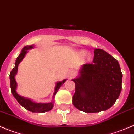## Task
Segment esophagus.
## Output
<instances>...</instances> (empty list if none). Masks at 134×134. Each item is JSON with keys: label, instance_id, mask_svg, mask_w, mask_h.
<instances>
[{"label": "esophagus", "instance_id": "34e87169", "mask_svg": "<svg viewBox=\"0 0 134 134\" xmlns=\"http://www.w3.org/2000/svg\"><path fill=\"white\" fill-rule=\"evenodd\" d=\"M75 71L73 69H71V70H70L69 72V77L71 79V78H73L74 77L75 75Z\"/></svg>", "mask_w": 134, "mask_h": 134}]
</instances>
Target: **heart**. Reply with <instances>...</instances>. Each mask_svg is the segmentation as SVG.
Returning a JSON list of instances; mask_svg holds the SVG:
<instances>
[{
	"label": "heart",
	"mask_w": 134,
	"mask_h": 134,
	"mask_svg": "<svg viewBox=\"0 0 134 134\" xmlns=\"http://www.w3.org/2000/svg\"><path fill=\"white\" fill-rule=\"evenodd\" d=\"M85 54H86V51H81L79 52V55L80 56H83Z\"/></svg>",
	"instance_id": "obj_1"
}]
</instances>
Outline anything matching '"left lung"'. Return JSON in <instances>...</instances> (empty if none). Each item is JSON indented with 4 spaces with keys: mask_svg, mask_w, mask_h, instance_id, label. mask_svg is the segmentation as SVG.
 <instances>
[{
    "mask_svg": "<svg viewBox=\"0 0 134 134\" xmlns=\"http://www.w3.org/2000/svg\"><path fill=\"white\" fill-rule=\"evenodd\" d=\"M73 81V105L86 113H97L107 110L116 102L121 90L122 73L115 59L96 49L92 63L84 64L80 76Z\"/></svg>",
    "mask_w": 134,
    "mask_h": 134,
    "instance_id": "left-lung-1",
    "label": "left lung"
}]
</instances>
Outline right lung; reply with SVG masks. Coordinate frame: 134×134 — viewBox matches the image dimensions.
Listing matches in <instances>:
<instances>
[{
  "mask_svg": "<svg viewBox=\"0 0 134 134\" xmlns=\"http://www.w3.org/2000/svg\"><path fill=\"white\" fill-rule=\"evenodd\" d=\"M32 47H33L32 46L25 47L22 49V51H21V53L19 55V56L16 58V61H15V67L13 69V70L10 73V88H11V92L13 93V96L17 100L18 102L20 103V105L23 106L25 109L30 111L35 112V113H43V112L49 111H50L51 109H52L53 107V102L49 103H36L32 102L31 100L28 99H25L24 97H21L16 92V82L15 81V79H14V76L17 73L18 66H19V64L20 63V61H22L23 59L24 58L25 55H26L27 50L32 49ZM66 79H64L63 81L58 82L57 83L56 87H55V91L53 95L54 96H55V94L57 93V92L58 90L60 88V87L61 86V85L63 83H64Z\"/></svg>",
  "mask_w": 134,
  "mask_h": 134,
  "instance_id": "obj_1",
  "label": "right lung"
}]
</instances>
